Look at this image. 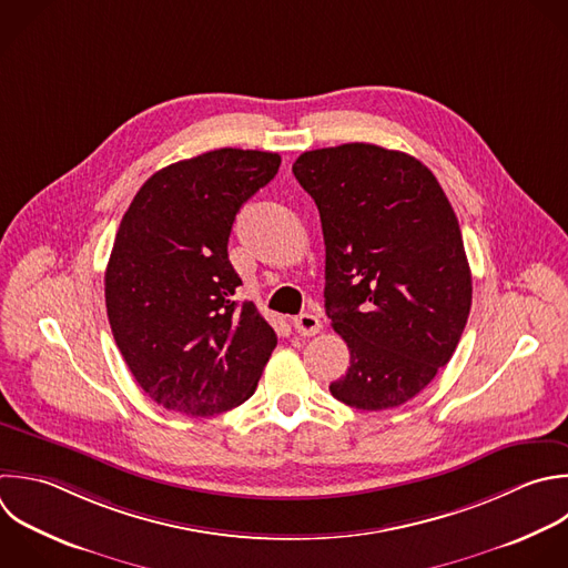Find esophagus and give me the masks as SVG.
Here are the masks:
<instances>
[{
	"label": "esophagus",
	"mask_w": 568,
	"mask_h": 568,
	"mask_svg": "<svg viewBox=\"0 0 568 568\" xmlns=\"http://www.w3.org/2000/svg\"><path fill=\"white\" fill-rule=\"evenodd\" d=\"M293 326H295V331H297L300 335H315V333H320L322 322H320V317L313 315V313H302V315L293 317Z\"/></svg>",
	"instance_id": "esophagus-1"
}]
</instances>
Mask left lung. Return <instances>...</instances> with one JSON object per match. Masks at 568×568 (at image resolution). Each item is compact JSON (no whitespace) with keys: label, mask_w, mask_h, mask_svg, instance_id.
Masks as SVG:
<instances>
[{"label":"left lung","mask_w":568,"mask_h":568,"mask_svg":"<svg viewBox=\"0 0 568 568\" xmlns=\"http://www.w3.org/2000/svg\"><path fill=\"white\" fill-rule=\"evenodd\" d=\"M293 175L320 211L324 306L351 351L328 388L359 410L395 408L448 364L468 320L457 217L419 160L375 144L306 151Z\"/></svg>","instance_id":"1"}]
</instances>
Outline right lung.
I'll return each mask as SVG.
<instances>
[{"instance_id":"obj_1","label":"right lung","mask_w":568,"mask_h":568,"mask_svg":"<svg viewBox=\"0 0 568 568\" xmlns=\"http://www.w3.org/2000/svg\"><path fill=\"white\" fill-rule=\"evenodd\" d=\"M282 164L277 153L217 149L151 175L122 217L106 266L113 337L144 393L209 417L244 404L277 346L229 262L235 215Z\"/></svg>"}]
</instances>
